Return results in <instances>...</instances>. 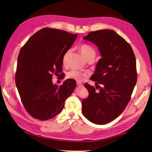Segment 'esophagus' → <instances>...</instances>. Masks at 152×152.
<instances>
[{
    "label": "esophagus",
    "mask_w": 152,
    "mask_h": 152,
    "mask_svg": "<svg viewBox=\"0 0 152 152\" xmlns=\"http://www.w3.org/2000/svg\"><path fill=\"white\" fill-rule=\"evenodd\" d=\"M76 85L78 86H80V87L83 86V85L82 84V83H80V82H77V83H76Z\"/></svg>",
    "instance_id": "34e87169"
}]
</instances>
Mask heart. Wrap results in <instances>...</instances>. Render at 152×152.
<instances>
[{
	"label": "heart",
	"mask_w": 152,
	"mask_h": 152,
	"mask_svg": "<svg viewBox=\"0 0 152 152\" xmlns=\"http://www.w3.org/2000/svg\"><path fill=\"white\" fill-rule=\"evenodd\" d=\"M70 50H69L66 51V53H64V56L63 57V62L65 63L66 61V58L69 56V54L70 52ZM80 51L82 56L85 57L86 59H94V58L96 56V51L91 46H90L89 44H82L80 46ZM88 74L86 72H81V71H79L78 70H71L69 72L67 73V78L70 79H73L76 80L77 82H81L83 80V79L87 76Z\"/></svg>",
	"instance_id": "1"
}]
</instances>
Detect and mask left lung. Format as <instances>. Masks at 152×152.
Here are the masks:
<instances>
[{"instance_id":"1","label":"left lung","mask_w":152,"mask_h":152,"mask_svg":"<svg viewBox=\"0 0 152 152\" xmlns=\"http://www.w3.org/2000/svg\"><path fill=\"white\" fill-rule=\"evenodd\" d=\"M83 38L95 43L102 56L90 78L95 88L85 83L89 96L82 102L83 115L93 124H108L130 101L137 80L136 58L131 45L114 31H91Z\"/></svg>"}]
</instances>
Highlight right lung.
Listing matches in <instances>:
<instances>
[{
	"label": "right lung",
	"mask_w": 152,
	"mask_h": 152,
	"mask_svg": "<svg viewBox=\"0 0 152 152\" xmlns=\"http://www.w3.org/2000/svg\"><path fill=\"white\" fill-rule=\"evenodd\" d=\"M78 34L45 27L34 34L19 51L15 76L21 102L32 117L41 121L57 115L72 94L76 81L53 85V75L62 71L63 57ZM63 73H61V75ZM64 76L62 74L61 78Z\"/></svg>",
	"instance_id": "add662e5"
}]
</instances>
